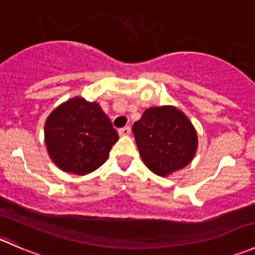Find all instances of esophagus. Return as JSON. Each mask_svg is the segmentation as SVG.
I'll use <instances>...</instances> for the list:
<instances>
[{
	"label": "esophagus",
	"mask_w": 255,
	"mask_h": 255,
	"mask_svg": "<svg viewBox=\"0 0 255 255\" xmlns=\"http://www.w3.org/2000/svg\"><path fill=\"white\" fill-rule=\"evenodd\" d=\"M129 133H130L129 126H126V127L120 128V129H118V134H120V135H128Z\"/></svg>",
	"instance_id": "34e87169"
}]
</instances>
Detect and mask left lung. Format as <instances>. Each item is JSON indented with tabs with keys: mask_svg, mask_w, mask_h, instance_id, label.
Listing matches in <instances>:
<instances>
[{
	"mask_svg": "<svg viewBox=\"0 0 255 255\" xmlns=\"http://www.w3.org/2000/svg\"><path fill=\"white\" fill-rule=\"evenodd\" d=\"M132 130L144 164L159 176L186 166L196 153V130L175 107L145 110Z\"/></svg>",
	"mask_w": 255,
	"mask_h": 255,
	"instance_id": "1",
	"label": "left lung"
}]
</instances>
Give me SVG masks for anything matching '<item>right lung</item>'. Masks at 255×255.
<instances>
[{"label": "right lung", "instance_id": "obj_1", "mask_svg": "<svg viewBox=\"0 0 255 255\" xmlns=\"http://www.w3.org/2000/svg\"><path fill=\"white\" fill-rule=\"evenodd\" d=\"M45 144L51 160L64 171L86 175L109 158L117 130L96 102L74 97L47 118Z\"/></svg>", "mask_w": 255, "mask_h": 255}]
</instances>
